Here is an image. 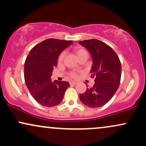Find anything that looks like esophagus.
<instances>
[{"mask_svg": "<svg viewBox=\"0 0 146 146\" xmlns=\"http://www.w3.org/2000/svg\"><path fill=\"white\" fill-rule=\"evenodd\" d=\"M77 83H78L77 82H69V84L71 85H75V84H77Z\"/></svg>", "mask_w": 146, "mask_h": 146, "instance_id": "esophagus-1", "label": "esophagus"}]
</instances>
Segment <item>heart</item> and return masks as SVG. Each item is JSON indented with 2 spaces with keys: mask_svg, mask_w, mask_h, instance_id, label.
I'll list each match as a JSON object with an SVG mask.
<instances>
[{
  "mask_svg": "<svg viewBox=\"0 0 146 146\" xmlns=\"http://www.w3.org/2000/svg\"><path fill=\"white\" fill-rule=\"evenodd\" d=\"M74 52L75 53V54L77 55V56L78 57L79 59H80L81 57H82L84 56H88V53H87L86 50L82 47H79V46H77V47H75L74 48ZM64 56H65L64 52H62V53H60L59 58H58V61H59L60 62L62 61L64 58ZM69 75L72 78H77V76H78V73L75 71H72L70 73Z\"/></svg>",
  "mask_w": 146,
  "mask_h": 146,
  "instance_id": "1",
  "label": "heart"
}]
</instances>
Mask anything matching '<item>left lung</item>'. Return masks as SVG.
Segmentation results:
<instances>
[{"instance_id":"1","label":"left lung","mask_w":146,"mask_h":146,"mask_svg":"<svg viewBox=\"0 0 146 146\" xmlns=\"http://www.w3.org/2000/svg\"><path fill=\"white\" fill-rule=\"evenodd\" d=\"M79 43L91 54L93 64L90 73L91 78H95L93 86L86 88L80 95V99L90 108L103 106L111 100L119 86L121 62L113 48L103 42L91 39Z\"/></svg>"}]
</instances>
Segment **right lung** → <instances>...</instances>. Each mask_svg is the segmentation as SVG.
I'll return each instance as SVG.
<instances>
[{"label": "right lung", "instance_id": "1", "mask_svg": "<svg viewBox=\"0 0 146 146\" xmlns=\"http://www.w3.org/2000/svg\"><path fill=\"white\" fill-rule=\"evenodd\" d=\"M72 40L50 38L33 46L24 66L25 81L34 100L43 106L52 107L62 101L68 82H51L53 68L60 53L71 45Z\"/></svg>", "mask_w": 146, "mask_h": 146}]
</instances>
